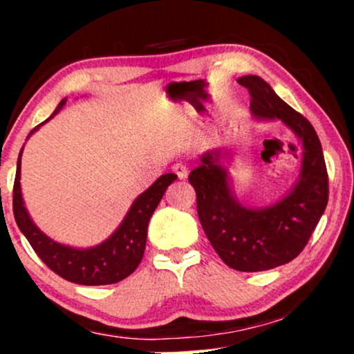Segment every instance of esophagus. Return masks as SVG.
<instances>
[{"instance_id":"esophagus-1","label":"esophagus","mask_w":354,"mask_h":354,"mask_svg":"<svg viewBox=\"0 0 354 354\" xmlns=\"http://www.w3.org/2000/svg\"><path fill=\"white\" fill-rule=\"evenodd\" d=\"M172 171L176 172V176L180 178V180H182V178H185L187 174H188V169L183 166V164H176V166L172 167Z\"/></svg>"}]
</instances>
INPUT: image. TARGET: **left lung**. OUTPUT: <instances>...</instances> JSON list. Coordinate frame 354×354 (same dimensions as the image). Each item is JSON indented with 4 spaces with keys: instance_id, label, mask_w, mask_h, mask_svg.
Returning <instances> with one entry per match:
<instances>
[{
    "instance_id": "1",
    "label": "left lung",
    "mask_w": 354,
    "mask_h": 354,
    "mask_svg": "<svg viewBox=\"0 0 354 354\" xmlns=\"http://www.w3.org/2000/svg\"><path fill=\"white\" fill-rule=\"evenodd\" d=\"M251 95V114L258 120H280L301 143V169L282 200L251 207L239 201L221 149L201 154L188 182L196 192L201 227L221 259L235 270L259 272L297 258L306 246L328 200V177L321 142L311 122L290 108L258 75L240 77Z\"/></svg>"
}]
</instances>
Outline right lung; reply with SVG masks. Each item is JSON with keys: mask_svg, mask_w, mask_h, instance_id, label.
Returning a JSON list of instances; mask_svg holds the SVG:
<instances>
[{"mask_svg": "<svg viewBox=\"0 0 354 354\" xmlns=\"http://www.w3.org/2000/svg\"><path fill=\"white\" fill-rule=\"evenodd\" d=\"M66 101L67 98L61 100V103L57 104L50 119L59 113ZM50 119H46L45 122ZM45 122L37 125L28 133V137L33 132H37ZM22 149L19 153L16 180H14L12 211L17 227L26 235V239L32 245L38 258L53 272L61 275L62 279L69 280V282L79 285H109L129 277L138 268L140 261L143 258L145 246H147L148 222L151 219L162 195L166 193L167 187L177 178L176 174H164L148 190H145L142 195L135 198L124 221L114 230V234L109 239H106L103 243L91 246V248H74V246L57 243V241L43 234L35 225V222L32 221L30 214H28L21 190Z\"/></svg>", "mask_w": 354, "mask_h": 354, "instance_id": "right-lung-1", "label": "right lung"}]
</instances>
